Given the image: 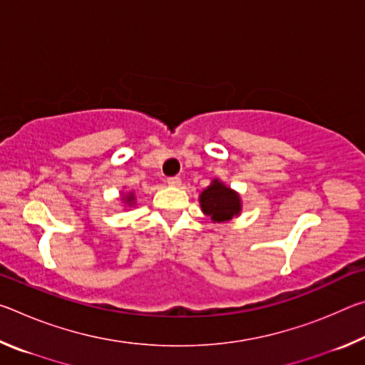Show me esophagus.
<instances>
[{"label": "esophagus", "mask_w": 365, "mask_h": 365, "mask_svg": "<svg viewBox=\"0 0 365 365\" xmlns=\"http://www.w3.org/2000/svg\"><path fill=\"white\" fill-rule=\"evenodd\" d=\"M168 183L170 185V187H180L182 180H180V177H169Z\"/></svg>", "instance_id": "obj_1"}]
</instances>
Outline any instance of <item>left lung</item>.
<instances>
[{"label":"left lung","mask_w":365,"mask_h":365,"mask_svg":"<svg viewBox=\"0 0 365 365\" xmlns=\"http://www.w3.org/2000/svg\"><path fill=\"white\" fill-rule=\"evenodd\" d=\"M200 202L202 212L214 222L230 220L233 215H238L242 211L240 196L219 180H214L211 187L202 191Z\"/></svg>","instance_id":"8db88e82"}]
</instances>
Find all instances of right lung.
<instances>
[{"instance_id":"add662e5","label":"right lung","mask_w":365,"mask_h":365,"mask_svg":"<svg viewBox=\"0 0 365 365\" xmlns=\"http://www.w3.org/2000/svg\"><path fill=\"white\" fill-rule=\"evenodd\" d=\"M133 201V195H130V196H127V202H132Z\"/></svg>"}]
</instances>
